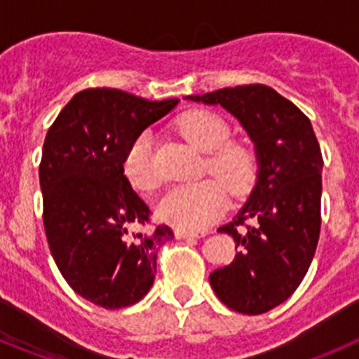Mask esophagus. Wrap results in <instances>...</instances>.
I'll use <instances>...</instances> for the list:
<instances>
[{
    "instance_id": "34e87169",
    "label": "esophagus",
    "mask_w": 359,
    "mask_h": 359,
    "mask_svg": "<svg viewBox=\"0 0 359 359\" xmlns=\"http://www.w3.org/2000/svg\"><path fill=\"white\" fill-rule=\"evenodd\" d=\"M174 236H176V239H190V237L207 236V231H189V230H182V228H177V230L174 231Z\"/></svg>"
}]
</instances>
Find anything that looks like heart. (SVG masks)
<instances>
[{
	"mask_svg": "<svg viewBox=\"0 0 359 359\" xmlns=\"http://www.w3.org/2000/svg\"><path fill=\"white\" fill-rule=\"evenodd\" d=\"M177 131L198 151L205 152V172L215 180L174 187L158 205V217L172 226L201 231L226 210V188L231 196H244L255 183L257 158L246 144L230 142V126L212 111L196 109L182 115ZM129 185L142 194H152L161 176L152 161L149 135L136 136L122 161Z\"/></svg>",
	"mask_w": 359,
	"mask_h": 359,
	"instance_id": "heart-1",
	"label": "heart"
}]
</instances>
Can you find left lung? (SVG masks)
Listing matches in <instances>:
<instances>
[{"label": "left lung", "instance_id": "8db88e82", "mask_svg": "<svg viewBox=\"0 0 359 359\" xmlns=\"http://www.w3.org/2000/svg\"><path fill=\"white\" fill-rule=\"evenodd\" d=\"M189 100L219 104L255 144L259 174L248 201L219 228L233 237V261L210 273L217 298L243 315H262L294 293L320 237L322 151L309 118L264 84L223 88Z\"/></svg>", "mask_w": 359, "mask_h": 359}]
</instances>
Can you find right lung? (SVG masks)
Instances as JSON below:
<instances>
[{
	"mask_svg": "<svg viewBox=\"0 0 359 359\" xmlns=\"http://www.w3.org/2000/svg\"><path fill=\"white\" fill-rule=\"evenodd\" d=\"M180 102H151L113 88L79 91L46 133L39 165L50 252L82 298L120 309L147 294L158 250L174 239L167 224L133 231L151 210L123 176L129 145Z\"/></svg>",
	"mask_w": 359,
	"mask_h": 359,
	"instance_id": "right-lung-1",
	"label": "right lung"
}]
</instances>
